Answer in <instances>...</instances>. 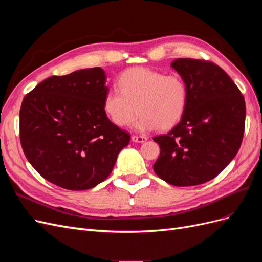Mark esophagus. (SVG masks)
I'll list each match as a JSON object with an SVG mask.
<instances>
[{
  "instance_id": "34e87169",
  "label": "esophagus",
  "mask_w": 262,
  "mask_h": 262,
  "mask_svg": "<svg viewBox=\"0 0 262 262\" xmlns=\"http://www.w3.org/2000/svg\"><path fill=\"white\" fill-rule=\"evenodd\" d=\"M131 140L133 142H138V143H143V142H145L147 140V137H145V136H132Z\"/></svg>"
}]
</instances>
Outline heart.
<instances>
[{
    "instance_id": "obj_1",
    "label": "heart",
    "mask_w": 262,
    "mask_h": 262,
    "mask_svg": "<svg viewBox=\"0 0 262 262\" xmlns=\"http://www.w3.org/2000/svg\"><path fill=\"white\" fill-rule=\"evenodd\" d=\"M118 87L102 99L104 113L118 126L130 125L140 113L136 125L139 130H170L186 113L188 86L178 74L132 68L119 75Z\"/></svg>"
}]
</instances>
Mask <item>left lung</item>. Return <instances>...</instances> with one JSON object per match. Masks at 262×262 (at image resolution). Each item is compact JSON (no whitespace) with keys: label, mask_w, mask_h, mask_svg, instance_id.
<instances>
[{"label":"left lung","mask_w":262,"mask_h":262,"mask_svg":"<svg viewBox=\"0 0 262 262\" xmlns=\"http://www.w3.org/2000/svg\"><path fill=\"white\" fill-rule=\"evenodd\" d=\"M171 67L188 86V105L177 125L153 138L161 148L153 168L172 186L201 185L216 177L238 152L245 131V99L215 63L179 58Z\"/></svg>","instance_id":"left-lung-1"}]
</instances>
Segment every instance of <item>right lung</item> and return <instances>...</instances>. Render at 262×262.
Segmentation results:
<instances>
[{"label":"right lung","mask_w":262,"mask_h":262,"mask_svg":"<svg viewBox=\"0 0 262 262\" xmlns=\"http://www.w3.org/2000/svg\"><path fill=\"white\" fill-rule=\"evenodd\" d=\"M101 68L53 75L24 97L20 144L31 166L51 184L73 191L107 179L130 134L102 109L108 92Z\"/></svg>","instance_id":"right-lung-1"}]
</instances>
